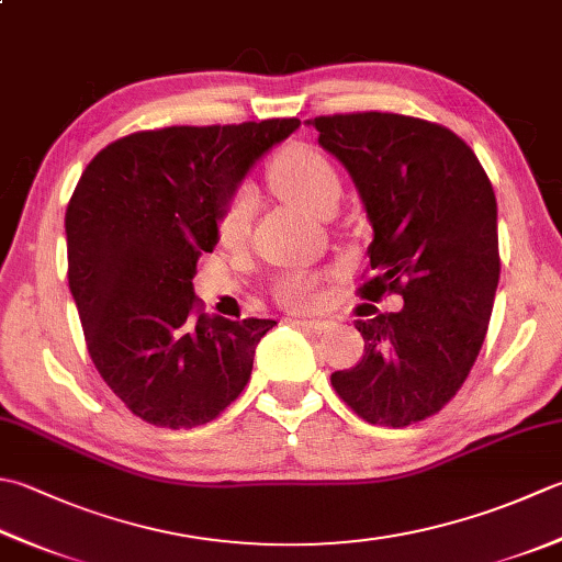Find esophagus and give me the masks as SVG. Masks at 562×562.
Returning <instances> with one entry per match:
<instances>
[{"label":"esophagus","instance_id":"34e87169","mask_svg":"<svg viewBox=\"0 0 562 562\" xmlns=\"http://www.w3.org/2000/svg\"><path fill=\"white\" fill-rule=\"evenodd\" d=\"M292 324H296L300 328H304V331L310 334H322L328 328V322H324V318H294Z\"/></svg>","mask_w":562,"mask_h":562}]
</instances>
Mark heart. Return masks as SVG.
Listing matches in <instances>:
<instances>
[{"mask_svg": "<svg viewBox=\"0 0 562 562\" xmlns=\"http://www.w3.org/2000/svg\"><path fill=\"white\" fill-rule=\"evenodd\" d=\"M268 178L284 202L310 214H331L340 196L338 170L324 153L312 146H290L278 153L268 168ZM248 226L250 200L246 192H236L218 214L216 234L222 244L234 246L246 238ZM274 294L290 310H310L318 300V284L312 274L294 272L278 282Z\"/></svg>", "mask_w": 562, "mask_h": 562, "instance_id": "heart-1", "label": "heart"}]
</instances>
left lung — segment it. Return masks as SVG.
Masks as SVG:
<instances>
[{
  "label": "left lung",
  "mask_w": 562,
  "mask_h": 562,
  "mask_svg": "<svg viewBox=\"0 0 562 562\" xmlns=\"http://www.w3.org/2000/svg\"><path fill=\"white\" fill-rule=\"evenodd\" d=\"M346 165L375 238L362 300L400 294V312L356 318L358 366L331 384L362 422L404 428L463 387L485 344L499 282L497 200L468 143L434 121L353 112L304 121Z\"/></svg>",
  "instance_id": "left-lung-1"
}]
</instances>
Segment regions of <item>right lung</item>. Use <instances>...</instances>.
Instances as JSON below:
<instances>
[{
  "label": "right lung",
  "mask_w": 562,
  "mask_h": 562,
  "mask_svg": "<svg viewBox=\"0 0 562 562\" xmlns=\"http://www.w3.org/2000/svg\"><path fill=\"white\" fill-rule=\"evenodd\" d=\"M300 119L136 131L87 165L65 212L68 282L87 353L131 414L194 428L246 390L272 318L204 314L196 260L248 165Z\"/></svg>",
  "instance_id": "1"
}]
</instances>
